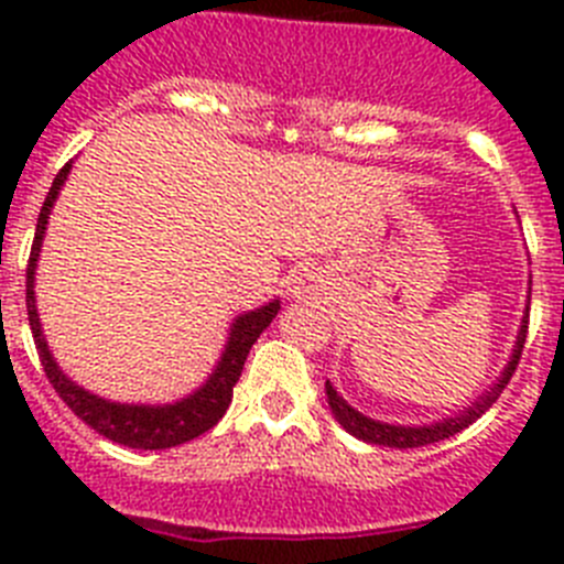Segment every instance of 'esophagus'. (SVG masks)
I'll list each match as a JSON object with an SVG mask.
<instances>
[{"label":"esophagus","instance_id":"obj_1","mask_svg":"<svg viewBox=\"0 0 564 564\" xmlns=\"http://www.w3.org/2000/svg\"><path fill=\"white\" fill-rule=\"evenodd\" d=\"M313 288H316V285H313V279L307 276V273H305V276L293 279V285H291V296H293V299H305L307 293L313 291Z\"/></svg>","mask_w":564,"mask_h":564}]
</instances>
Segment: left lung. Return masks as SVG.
I'll use <instances>...</instances> for the list:
<instances>
[{
	"label": "left lung",
	"mask_w": 564,
	"mask_h": 564,
	"mask_svg": "<svg viewBox=\"0 0 564 564\" xmlns=\"http://www.w3.org/2000/svg\"><path fill=\"white\" fill-rule=\"evenodd\" d=\"M531 293V291H528ZM528 305H531V296H528ZM528 305L525 313H522V322H520V330H517V341H514V350H511V358H508L506 370L500 372L491 387L477 398L471 406H463L455 417H443V421L435 423H410V426H403V423H387V421H376V417L364 415V412L352 410L350 403L344 401L341 395L336 392L330 381L325 383V392H327V403H330V412L336 415V421L341 423L344 430L350 432L352 437L364 443H376V446H390V449H415V446H430V443L443 441V437H452L457 432H463L468 423H475L482 412L491 406V403L500 398V392L506 390V383L511 381L514 376L517 364H520L522 356V344H525V333H528Z\"/></svg>",
	"instance_id": "obj_1"
}]
</instances>
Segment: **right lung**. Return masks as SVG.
<instances>
[{
	"label": "right lung",
	"instance_id": "add662e5",
	"mask_svg": "<svg viewBox=\"0 0 564 564\" xmlns=\"http://www.w3.org/2000/svg\"><path fill=\"white\" fill-rule=\"evenodd\" d=\"M69 169H73V161L56 174V181H53L47 197H44V206L42 212H39L36 223V237H33V248H30L28 262V318L44 372H47L53 390L58 392V398L67 403L69 410L76 412L87 426H93L98 435L109 437L112 443H121V446H129V449H172V446L194 441V437H200L203 432L212 430L214 423L226 415L228 403H231L234 395V383L239 381V372L246 367V358L248 352H251L253 341H257L259 333L265 330L273 318H276L279 299H271V302H265V305L257 307V311L239 313V316L234 318L231 327H228L226 350H223L220 361H217V367L212 370V376H208L197 390L188 392L186 398H181V401L121 403L107 401V398L78 387L76 381H69V378L64 376V370L58 367L53 352H50L42 322H39L36 291H33V288H36V262L39 253H42L50 212H53V203H56L64 181H67Z\"/></svg>",
	"mask_w": 564,
	"mask_h": 564
}]
</instances>
